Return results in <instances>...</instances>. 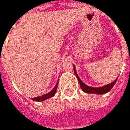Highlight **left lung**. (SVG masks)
Segmentation results:
<instances>
[{
  "instance_id": "1",
  "label": "left lung",
  "mask_w": 130,
  "mask_h": 130,
  "mask_svg": "<svg viewBox=\"0 0 130 130\" xmlns=\"http://www.w3.org/2000/svg\"><path fill=\"white\" fill-rule=\"evenodd\" d=\"M74 72H75V75H76L77 78L78 80L79 84H80V88L81 89L86 92V93H92V94H98V95H101V94H105L108 92H109L111 90V89L113 87V86L115 85V84L117 81V79L115 80L113 82L105 85L104 87H89L87 85H86L85 84H84V82L80 79L78 77V75H77V72H76V70H75V67L74 66Z\"/></svg>"
}]
</instances>
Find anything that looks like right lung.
<instances>
[{
  "mask_svg": "<svg viewBox=\"0 0 130 130\" xmlns=\"http://www.w3.org/2000/svg\"><path fill=\"white\" fill-rule=\"evenodd\" d=\"M58 83L56 84V85H55V87L53 88V89L50 91L49 93H47V94H45V95H41V96H38V97H36V98H32L33 101H45V100H46V99H48V98H50L53 97L54 95H55V92H56V90H57V87H58Z\"/></svg>",
  "mask_w": 130,
  "mask_h": 130,
  "instance_id": "1",
  "label": "right lung"
}]
</instances>
